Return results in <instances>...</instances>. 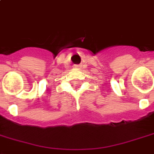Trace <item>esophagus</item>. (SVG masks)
Wrapping results in <instances>:
<instances>
[{
  "mask_svg": "<svg viewBox=\"0 0 154 154\" xmlns=\"http://www.w3.org/2000/svg\"><path fill=\"white\" fill-rule=\"evenodd\" d=\"M79 66H78V65H75V67H76V68H78Z\"/></svg>",
  "mask_w": 154,
  "mask_h": 154,
  "instance_id": "obj_1",
  "label": "esophagus"
}]
</instances>
